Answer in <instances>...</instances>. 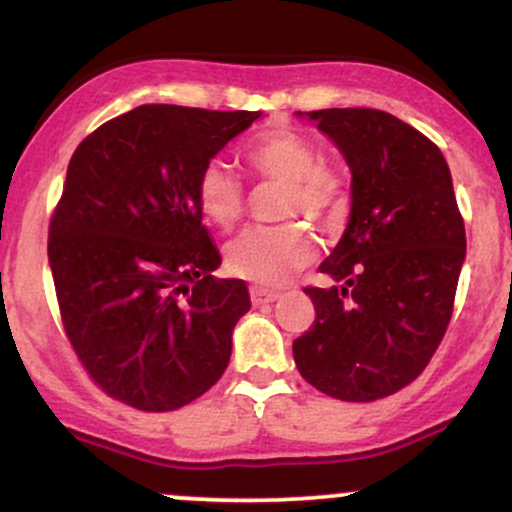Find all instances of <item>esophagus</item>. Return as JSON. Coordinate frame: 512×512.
<instances>
[{"instance_id": "esophagus-1", "label": "esophagus", "mask_w": 512, "mask_h": 512, "mask_svg": "<svg viewBox=\"0 0 512 512\" xmlns=\"http://www.w3.org/2000/svg\"><path fill=\"white\" fill-rule=\"evenodd\" d=\"M281 293L279 291H269V289H260V286H252L250 289V301L252 305H267L279 301Z\"/></svg>"}]
</instances>
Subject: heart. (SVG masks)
Wrapping results in <instances>:
<instances>
[{
    "mask_svg": "<svg viewBox=\"0 0 512 512\" xmlns=\"http://www.w3.org/2000/svg\"><path fill=\"white\" fill-rule=\"evenodd\" d=\"M252 178L281 185L279 219H310L322 228L339 226L349 209L342 170L320 161V151L296 129L276 127L245 146ZM197 207L211 226L228 231L248 207L245 187L221 161H209L195 182ZM315 236L298 221L248 228L226 245V269L257 286H284L315 260Z\"/></svg>",
    "mask_w": 512,
    "mask_h": 512,
    "instance_id": "heart-1",
    "label": "heart"
}]
</instances>
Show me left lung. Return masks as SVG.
I'll use <instances>...</instances> for the list:
<instances>
[{
  "label": "left lung",
  "instance_id": "left-lung-1",
  "mask_svg": "<svg viewBox=\"0 0 512 512\" xmlns=\"http://www.w3.org/2000/svg\"><path fill=\"white\" fill-rule=\"evenodd\" d=\"M351 175V219L320 264L337 286L305 293L315 322L293 342L310 385L375 402L414 383L450 325L464 262V221L450 168L431 139L375 108L308 113Z\"/></svg>",
  "mask_w": 512,
  "mask_h": 512
}]
</instances>
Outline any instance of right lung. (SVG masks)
<instances>
[{"label": "right lung", "mask_w": 512, "mask_h": 512, "mask_svg": "<svg viewBox=\"0 0 512 512\" xmlns=\"http://www.w3.org/2000/svg\"><path fill=\"white\" fill-rule=\"evenodd\" d=\"M257 110L149 103L76 146L50 219L48 257L62 327L105 395L142 411L202 397L250 310L197 207L199 170Z\"/></svg>", "instance_id": "obj_1"}]
</instances>
